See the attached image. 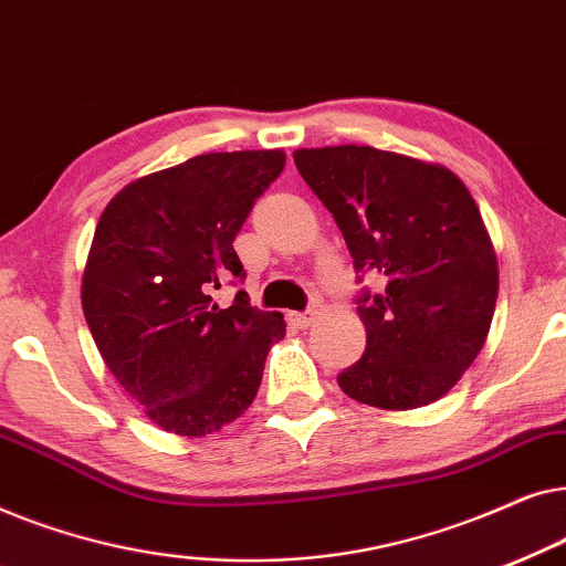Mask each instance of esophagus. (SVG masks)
<instances>
[{"label": "esophagus", "instance_id": "obj_1", "mask_svg": "<svg viewBox=\"0 0 566 566\" xmlns=\"http://www.w3.org/2000/svg\"><path fill=\"white\" fill-rule=\"evenodd\" d=\"M289 319H291L293 327L308 329V327H312V324H314L316 314H314V312H296V314H289Z\"/></svg>", "mask_w": 566, "mask_h": 566}]
</instances>
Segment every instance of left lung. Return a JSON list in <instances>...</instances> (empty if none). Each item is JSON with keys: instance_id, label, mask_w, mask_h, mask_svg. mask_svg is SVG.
I'll use <instances>...</instances> for the list:
<instances>
[{"instance_id": "8db88e82", "label": "left lung", "mask_w": 566, "mask_h": 566, "mask_svg": "<svg viewBox=\"0 0 566 566\" xmlns=\"http://www.w3.org/2000/svg\"><path fill=\"white\" fill-rule=\"evenodd\" d=\"M301 177L335 216L355 273L378 270L358 314L366 353L339 389L378 409H417L448 394L490 332L497 258L482 213L443 165L374 146L293 151Z\"/></svg>"}]
</instances>
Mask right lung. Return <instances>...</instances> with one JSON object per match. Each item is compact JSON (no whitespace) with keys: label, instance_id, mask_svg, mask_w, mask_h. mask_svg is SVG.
Instances as JSON below:
<instances>
[{"label":"right lung","instance_id":"1","mask_svg":"<svg viewBox=\"0 0 566 566\" xmlns=\"http://www.w3.org/2000/svg\"><path fill=\"white\" fill-rule=\"evenodd\" d=\"M285 154L216 151L128 182L99 216L82 277L95 345L146 417L203 438L258 397L283 314L239 291L221 308L213 289L244 268L234 239Z\"/></svg>","mask_w":566,"mask_h":566}]
</instances>
